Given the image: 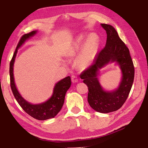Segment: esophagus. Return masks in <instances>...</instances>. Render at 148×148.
Returning <instances> with one entry per match:
<instances>
[{
    "instance_id": "esophagus-1",
    "label": "esophagus",
    "mask_w": 148,
    "mask_h": 148,
    "mask_svg": "<svg viewBox=\"0 0 148 148\" xmlns=\"http://www.w3.org/2000/svg\"><path fill=\"white\" fill-rule=\"evenodd\" d=\"M71 82H72L73 83H77L78 82V78L75 75H72V76H71Z\"/></svg>"
}]
</instances>
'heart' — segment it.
<instances>
[{
	"instance_id": "heart-1",
	"label": "heart",
	"mask_w": 148,
	"mask_h": 148,
	"mask_svg": "<svg viewBox=\"0 0 148 148\" xmlns=\"http://www.w3.org/2000/svg\"><path fill=\"white\" fill-rule=\"evenodd\" d=\"M84 39V35H79L75 39L68 49L65 56L69 57L75 55L82 48ZM97 46V38L95 35L89 36L85 41L81 51H79L77 57V65L80 68H87L93 62L96 56V51Z\"/></svg>"
}]
</instances>
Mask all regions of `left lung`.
Returning <instances> with one entry per match:
<instances>
[{"label":"left lung","mask_w":148,"mask_h":148,"mask_svg":"<svg viewBox=\"0 0 148 148\" xmlns=\"http://www.w3.org/2000/svg\"><path fill=\"white\" fill-rule=\"evenodd\" d=\"M107 33L104 48L98 53L92 64L80 75L88 88V102L92 108L107 114L119 109L126 101L132 87L135 69L129 49L111 25L101 23ZM119 66L121 78L119 86L113 90H107L100 84L99 70L109 63Z\"/></svg>","instance_id":"1"}]
</instances>
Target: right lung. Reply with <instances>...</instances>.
I'll use <instances>...</instances> for the list:
<instances>
[{
  "mask_svg": "<svg viewBox=\"0 0 148 148\" xmlns=\"http://www.w3.org/2000/svg\"><path fill=\"white\" fill-rule=\"evenodd\" d=\"M38 32V30H34L29 33L24 34L18 44L10 64V86L16 101L26 113L37 120H45L53 118L60 111L64 103L65 94L70 88L71 82L70 76L60 79L56 83L51 97L49 98L47 101L39 104L30 103L20 95L16 86L14 75H13V66H14L18 49H20L26 41L34 36Z\"/></svg>",
  "mask_w": 148,
  "mask_h": 148,
  "instance_id": "obj_1",
  "label": "right lung"
}]
</instances>
